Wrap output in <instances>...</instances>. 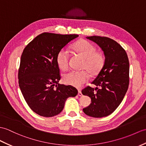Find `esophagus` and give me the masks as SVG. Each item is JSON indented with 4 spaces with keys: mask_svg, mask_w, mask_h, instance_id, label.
Wrapping results in <instances>:
<instances>
[{
    "mask_svg": "<svg viewBox=\"0 0 146 146\" xmlns=\"http://www.w3.org/2000/svg\"><path fill=\"white\" fill-rule=\"evenodd\" d=\"M78 96H83V94H82V93H81V91L80 90H78Z\"/></svg>",
    "mask_w": 146,
    "mask_h": 146,
    "instance_id": "34e87169",
    "label": "esophagus"
}]
</instances>
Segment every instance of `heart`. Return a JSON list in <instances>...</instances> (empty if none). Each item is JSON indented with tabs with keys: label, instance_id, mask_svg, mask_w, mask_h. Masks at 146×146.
<instances>
[{
	"label": "heart",
	"instance_id": "1",
	"mask_svg": "<svg viewBox=\"0 0 146 146\" xmlns=\"http://www.w3.org/2000/svg\"><path fill=\"white\" fill-rule=\"evenodd\" d=\"M73 50L84 58L81 68L86 70L91 75H95L100 72L104 65V56L101 52H96L93 44L86 40H80L73 45ZM56 63L61 70H66L69 65L68 51L65 48L61 50L57 54ZM86 71H71L63 76V82L68 85L80 87L88 79V73Z\"/></svg>",
	"mask_w": 146,
	"mask_h": 146
}]
</instances>
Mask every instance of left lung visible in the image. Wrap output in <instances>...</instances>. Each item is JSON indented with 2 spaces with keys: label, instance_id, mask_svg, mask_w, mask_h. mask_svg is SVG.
<instances>
[{
  "label": "left lung",
  "instance_id": "8db88e82",
  "mask_svg": "<svg viewBox=\"0 0 146 146\" xmlns=\"http://www.w3.org/2000/svg\"><path fill=\"white\" fill-rule=\"evenodd\" d=\"M86 38L100 46L104 52V63L90 86L82 90L83 95L91 98V104L83 108L86 115L103 117L113 113L119 106L129 86V63L127 53L114 40L105 36H91Z\"/></svg>",
  "mask_w": 146,
  "mask_h": 146
}]
</instances>
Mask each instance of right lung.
<instances>
[{"label":"right lung","mask_w":146,"mask_h":146,"mask_svg":"<svg viewBox=\"0 0 146 146\" xmlns=\"http://www.w3.org/2000/svg\"><path fill=\"white\" fill-rule=\"evenodd\" d=\"M78 36L43 33L23 51L18 74L19 87L29 107L40 116H56L63 110L68 98L77 95L75 88L58 83L61 76L56 56Z\"/></svg>","instance_id":"add662e5"}]
</instances>
